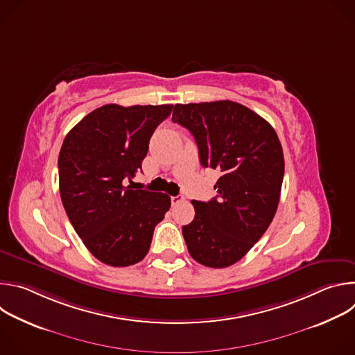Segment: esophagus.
<instances>
[{
  "mask_svg": "<svg viewBox=\"0 0 355 355\" xmlns=\"http://www.w3.org/2000/svg\"><path fill=\"white\" fill-rule=\"evenodd\" d=\"M181 202H184V196L182 195H177V196H171V205H178L181 204Z\"/></svg>",
  "mask_w": 355,
  "mask_h": 355,
  "instance_id": "34e87169",
  "label": "esophagus"
}]
</instances>
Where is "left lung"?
Listing matches in <instances>:
<instances>
[{
	"instance_id": "1",
	"label": "left lung",
	"mask_w": 355,
	"mask_h": 355,
	"mask_svg": "<svg viewBox=\"0 0 355 355\" xmlns=\"http://www.w3.org/2000/svg\"><path fill=\"white\" fill-rule=\"evenodd\" d=\"M173 122L187 128L199 162L220 174L216 198L192 200L193 220L182 226L191 257L226 268L254 245L272 222L284 180V153L274 128L233 101L177 104Z\"/></svg>"
}]
</instances>
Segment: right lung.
<instances>
[{"label":"right lung","instance_id":"add662e5","mask_svg":"<svg viewBox=\"0 0 355 355\" xmlns=\"http://www.w3.org/2000/svg\"><path fill=\"white\" fill-rule=\"evenodd\" d=\"M173 105L108 104L84 116L59 155L66 214L91 254L112 267L141 261L171 199L125 185L141 168L148 141Z\"/></svg>","mask_w":355,"mask_h":355}]
</instances>
